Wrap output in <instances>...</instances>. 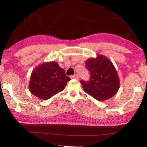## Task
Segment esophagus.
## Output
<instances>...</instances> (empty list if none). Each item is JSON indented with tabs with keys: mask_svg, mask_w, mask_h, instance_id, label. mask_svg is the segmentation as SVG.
<instances>
[{
	"mask_svg": "<svg viewBox=\"0 0 147 147\" xmlns=\"http://www.w3.org/2000/svg\"><path fill=\"white\" fill-rule=\"evenodd\" d=\"M71 78H74V79H76L78 80L80 78V77L78 76V74H74V75L71 76Z\"/></svg>",
	"mask_w": 147,
	"mask_h": 147,
	"instance_id": "esophagus-1",
	"label": "esophagus"
}]
</instances>
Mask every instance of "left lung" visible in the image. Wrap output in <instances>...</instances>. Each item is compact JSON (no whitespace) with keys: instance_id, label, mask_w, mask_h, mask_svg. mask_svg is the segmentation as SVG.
Instances as JSON below:
<instances>
[{"instance_id":"1","label":"left lung","mask_w":147,"mask_h":147,"mask_svg":"<svg viewBox=\"0 0 147 147\" xmlns=\"http://www.w3.org/2000/svg\"><path fill=\"white\" fill-rule=\"evenodd\" d=\"M90 72L88 82H81L84 91L98 101L110 99L118 92L119 78L114 64L106 56L97 54L85 62Z\"/></svg>"}]
</instances>
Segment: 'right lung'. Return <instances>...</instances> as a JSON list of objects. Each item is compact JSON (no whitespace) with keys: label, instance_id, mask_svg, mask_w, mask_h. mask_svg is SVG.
I'll return each instance as SVG.
<instances>
[{"label":"right lung","instance_id":"add662e5","mask_svg":"<svg viewBox=\"0 0 147 147\" xmlns=\"http://www.w3.org/2000/svg\"><path fill=\"white\" fill-rule=\"evenodd\" d=\"M58 62H45L33 69L29 82V90L41 100H48L62 92L70 81Z\"/></svg>","mask_w":147,"mask_h":147}]
</instances>
